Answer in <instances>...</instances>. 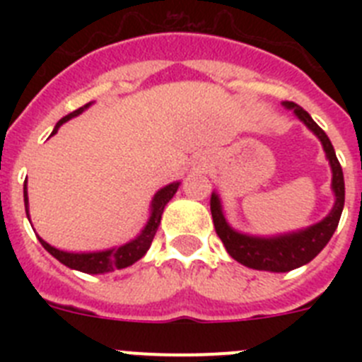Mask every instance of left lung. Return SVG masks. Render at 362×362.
<instances>
[{
  "label": "left lung",
  "mask_w": 362,
  "mask_h": 362,
  "mask_svg": "<svg viewBox=\"0 0 362 362\" xmlns=\"http://www.w3.org/2000/svg\"><path fill=\"white\" fill-rule=\"evenodd\" d=\"M284 107L292 108L296 112V116L321 139L322 146H325L326 158H328V161L332 165V174H334V177H332V188L335 192V204L332 212L328 214V217H325L317 225L310 226L306 230H300V232L288 233V235H281V238L264 239L243 235V233L230 228L226 225L223 210H221L219 197L216 194H212L210 210H212V219L217 235H219V239L226 246L228 254L235 261H239V263L248 268H254V270L290 272L293 268H299L303 264L310 263L325 248L326 243L330 241L332 235H334L344 206L343 168H341V163H339L337 156H335V150L332 146L328 136L310 117V114L305 108H300L299 105L292 103V101H284Z\"/></svg>",
  "instance_id": "1"
}]
</instances>
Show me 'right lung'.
Returning a JSON list of instances; mask_svg holds the SVG:
<instances>
[{"label": "right lung", "instance_id": "obj_1", "mask_svg": "<svg viewBox=\"0 0 362 362\" xmlns=\"http://www.w3.org/2000/svg\"><path fill=\"white\" fill-rule=\"evenodd\" d=\"M86 107H88V105L78 108V110L70 112L69 116L59 119V123L56 124V129H54L52 134H56L57 129H59L65 121H69L70 117L81 114ZM177 187L179 183H172L168 185V187L161 188V190L156 194V197H153L152 201V216H150L145 230H143V232L139 233L134 241L127 243V245L119 246V248H112V250H105V252H94V254H69V252L57 250V248L50 246L49 243H45L41 238H40V243L43 245L45 250L49 252V254H52L59 263H63L69 268H74V270L85 272V274H105V272L119 270V268L130 267V264H134L136 261H139V259L146 254L150 245H152L153 235H156L159 223H161L163 210H165L166 203L174 197V194L177 192ZM23 196H25V210H27L28 214L27 181H25Z\"/></svg>", "mask_w": 362, "mask_h": 362}]
</instances>
